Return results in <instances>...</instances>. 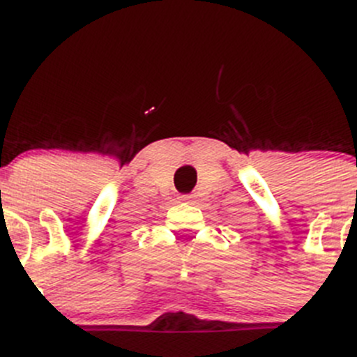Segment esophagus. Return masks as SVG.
<instances>
[{
  "instance_id": "esophagus-1",
  "label": "esophagus",
  "mask_w": 357,
  "mask_h": 357,
  "mask_svg": "<svg viewBox=\"0 0 357 357\" xmlns=\"http://www.w3.org/2000/svg\"><path fill=\"white\" fill-rule=\"evenodd\" d=\"M192 199H193L192 195H181V197H179V200H181V202H190Z\"/></svg>"
}]
</instances>
